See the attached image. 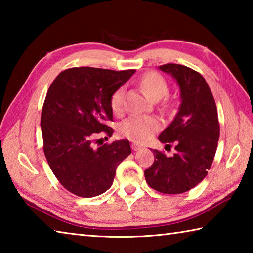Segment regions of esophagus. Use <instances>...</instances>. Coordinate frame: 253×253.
<instances>
[{
    "label": "esophagus",
    "mask_w": 253,
    "mask_h": 253,
    "mask_svg": "<svg viewBox=\"0 0 253 253\" xmlns=\"http://www.w3.org/2000/svg\"><path fill=\"white\" fill-rule=\"evenodd\" d=\"M140 148H142V146H140L139 144H137V143H132L131 144V149H132V151H139Z\"/></svg>",
    "instance_id": "esophagus-1"
}]
</instances>
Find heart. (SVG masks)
<instances>
[{
	"instance_id": "heart-1",
	"label": "heart",
	"mask_w": 253,
	"mask_h": 253,
	"mask_svg": "<svg viewBox=\"0 0 253 253\" xmlns=\"http://www.w3.org/2000/svg\"><path fill=\"white\" fill-rule=\"evenodd\" d=\"M140 84L147 95L154 98H162L168 91V84L162 76L155 72H149L145 75ZM124 104V89L119 88L114 92L110 99V106L114 113H119L123 109ZM158 128V122L151 116H142L134 115L122 122L118 127L119 132L134 142H145L153 135V132Z\"/></svg>"
}]
</instances>
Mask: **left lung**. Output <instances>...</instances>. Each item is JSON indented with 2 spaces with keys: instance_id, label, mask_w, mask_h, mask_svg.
Returning <instances> with one entry per match:
<instances>
[{
  "instance_id": "obj_1",
  "label": "left lung",
  "mask_w": 253,
  "mask_h": 253,
  "mask_svg": "<svg viewBox=\"0 0 253 253\" xmlns=\"http://www.w3.org/2000/svg\"><path fill=\"white\" fill-rule=\"evenodd\" d=\"M158 69L172 76L179 89L177 114L158 136L162 143H175L176 153L168 157L153 149L155 161L144 174L154 190L179 194L202 182L211 168L220 137L217 109L209 84L199 72L176 63Z\"/></svg>"
}]
</instances>
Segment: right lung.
Returning a JSON list of instances; mask_svg holds the SVG:
<instances>
[{
	"label": "right lung",
	"mask_w": 253,
	"mask_h": 253,
	"mask_svg": "<svg viewBox=\"0 0 253 253\" xmlns=\"http://www.w3.org/2000/svg\"><path fill=\"white\" fill-rule=\"evenodd\" d=\"M134 74L71 68L51 84L41 114L43 151L55 177L71 193L81 198L105 193L113 185L117 166L131 153L127 139L97 148L92 142L100 134L113 135L107 125L113 121L111 96Z\"/></svg>",
	"instance_id": "add662e5"
}]
</instances>
